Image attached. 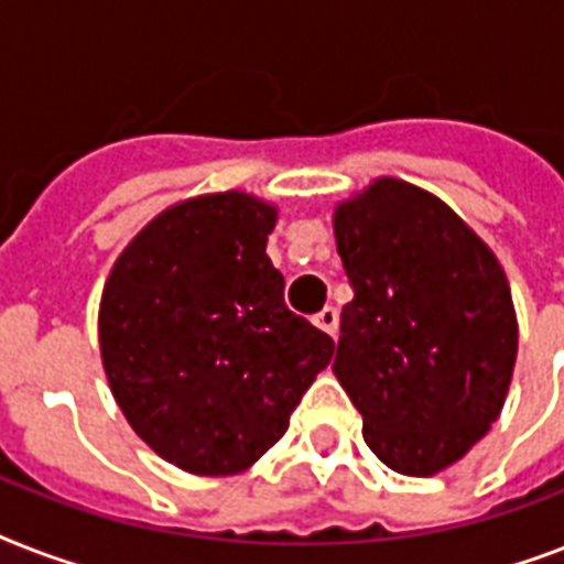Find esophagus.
<instances>
[{
    "label": "esophagus",
    "mask_w": 564,
    "mask_h": 564,
    "mask_svg": "<svg viewBox=\"0 0 564 564\" xmlns=\"http://www.w3.org/2000/svg\"><path fill=\"white\" fill-rule=\"evenodd\" d=\"M313 322H316V327H322L327 336H334L339 334V310L336 307H325V310H318L316 316H313Z\"/></svg>",
    "instance_id": "esophagus-1"
}]
</instances>
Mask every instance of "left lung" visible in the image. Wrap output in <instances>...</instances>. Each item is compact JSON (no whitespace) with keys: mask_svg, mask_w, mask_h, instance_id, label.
I'll return each instance as SVG.
<instances>
[{"mask_svg":"<svg viewBox=\"0 0 564 564\" xmlns=\"http://www.w3.org/2000/svg\"><path fill=\"white\" fill-rule=\"evenodd\" d=\"M354 290L334 371L392 471L430 477L498 419L518 351L507 274L445 202L394 178L336 207Z\"/></svg>","mask_w":564,"mask_h":564,"instance_id":"left-lung-1","label":"left lung"}]
</instances>
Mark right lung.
<instances>
[{"mask_svg":"<svg viewBox=\"0 0 564 564\" xmlns=\"http://www.w3.org/2000/svg\"><path fill=\"white\" fill-rule=\"evenodd\" d=\"M274 207L246 193L170 207L113 265L101 362L137 436L189 474H239L290 427L334 339L283 301Z\"/></svg>","mask_w":564,"mask_h":564,"instance_id":"1","label":"right lung"}]
</instances>
